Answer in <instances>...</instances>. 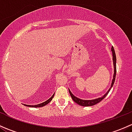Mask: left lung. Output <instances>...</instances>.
I'll return each mask as SVG.
<instances>
[{
	"label": "left lung",
	"mask_w": 132,
	"mask_h": 132,
	"mask_svg": "<svg viewBox=\"0 0 132 132\" xmlns=\"http://www.w3.org/2000/svg\"><path fill=\"white\" fill-rule=\"evenodd\" d=\"M112 59H113V64H114V75H113V79L112 81V84H111V86H110V89L108 90V91L101 98H96V99H94V100H81L80 98H77L75 96H74L73 94L71 93V92L70 91V90L69 89V93H70V96H71V98L73 99V100L74 101L75 103H77V104L80 105L81 106H83V107H89V106H93L94 105L97 104L98 103L100 102L103 98H105L106 96L107 95L108 93H109V91H110V89L112 88V87L114 85V82H115V79H116V53H115V50H114V47L112 46Z\"/></svg>",
	"instance_id": "8db88e82"
}]
</instances>
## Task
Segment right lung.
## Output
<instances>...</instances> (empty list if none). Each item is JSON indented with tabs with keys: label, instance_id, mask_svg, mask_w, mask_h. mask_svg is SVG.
Listing matches in <instances>:
<instances>
[{
	"label": "right lung",
	"instance_id": "add662e5",
	"mask_svg": "<svg viewBox=\"0 0 132 132\" xmlns=\"http://www.w3.org/2000/svg\"><path fill=\"white\" fill-rule=\"evenodd\" d=\"M54 94H53V95L52 96L51 98H49V99L48 100L45 101V102H43V103H40V104L36 105H25V104L24 105L27 106V107H43V106L46 105L48 104V103H50V102L52 101V98H54Z\"/></svg>",
	"mask_w": 132,
	"mask_h": 132
}]
</instances>
